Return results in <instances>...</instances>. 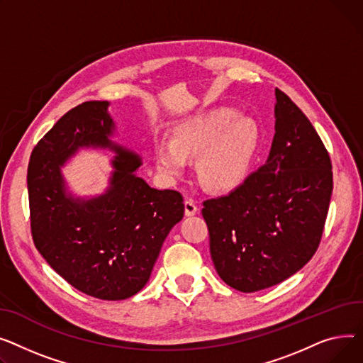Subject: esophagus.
Masks as SVG:
<instances>
[{"label": "esophagus", "instance_id": "34e87169", "mask_svg": "<svg viewBox=\"0 0 363 363\" xmlns=\"http://www.w3.org/2000/svg\"><path fill=\"white\" fill-rule=\"evenodd\" d=\"M198 205H196V202L194 201V199H186L184 201V212H186V216L187 217H191V216H195L196 212H198Z\"/></svg>", "mask_w": 363, "mask_h": 363}]
</instances>
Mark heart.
<instances>
[{
    "label": "heart",
    "mask_w": 363,
    "mask_h": 363,
    "mask_svg": "<svg viewBox=\"0 0 363 363\" xmlns=\"http://www.w3.org/2000/svg\"><path fill=\"white\" fill-rule=\"evenodd\" d=\"M258 139V127L252 120L238 117L230 108L211 110L182 123L172 143H160L157 164L168 179L177 180L187 172V160L201 155L198 174L202 183L227 191L247 177Z\"/></svg>",
    "instance_id": "b5f03b06"
}]
</instances>
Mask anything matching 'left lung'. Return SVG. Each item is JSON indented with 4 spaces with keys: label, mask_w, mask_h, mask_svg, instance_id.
Wrapping results in <instances>:
<instances>
[{
    "label": "left lung",
    "mask_w": 363,
    "mask_h": 363,
    "mask_svg": "<svg viewBox=\"0 0 363 363\" xmlns=\"http://www.w3.org/2000/svg\"><path fill=\"white\" fill-rule=\"evenodd\" d=\"M275 99L267 162L202 209L212 262L243 293L279 284L311 261L333 191L331 160L312 123L280 89Z\"/></svg>",
    "instance_id": "1"
}]
</instances>
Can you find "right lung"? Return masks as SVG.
<instances>
[{
	"instance_id": "1",
	"label": "right lung",
	"mask_w": 363,
	"mask_h": 363,
	"mask_svg": "<svg viewBox=\"0 0 363 363\" xmlns=\"http://www.w3.org/2000/svg\"><path fill=\"white\" fill-rule=\"evenodd\" d=\"M108 106L83 102L54 124L30 155L28 190L32 238L51 268L84 294L123 301L147 283L184 203L177 190L154 189L136 174L142 158L110 139ZM83 147L116 154L109 187L92 199L73 196L60 173Z\"/></svg>"
}]
</instances>
